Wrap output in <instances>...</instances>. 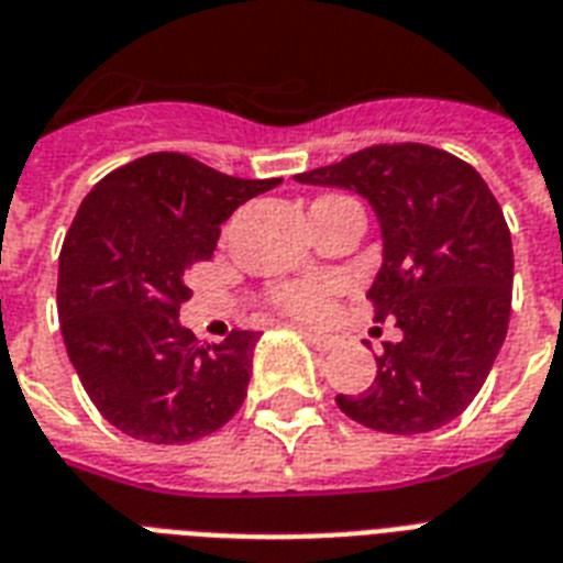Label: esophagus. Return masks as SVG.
I'll return each mask as SVG.
<instances>
[{"instance_id":"obj_1","label":"esophagus","mask_w":563,"mask_h":563,"mask_svg":"<svg viewBox=\"0 0 563 563\" xmlns=\"http://www.w3.org/2000/svg\"><path fill=\"white\" fill-rule=\"evenodd\" d=\"M303 335H307L309 342L316 344L318 351H333L335 344H339V339L330 333H316V330H303Z\"/></svg>"}]
</instances>
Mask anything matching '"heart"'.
Returning a JSON list of instances; mask_svg holds the SVG:
<instances>
[{"instance_id":"obj_1","label":"heart","mask_w":563,"mask_h":563,"mask_svg":"<svg viewBox=\"0 0 563 563\" xmlns=\"http://www.w3.org/2000/svg\"><path fill=\"white\" fill-rule=\"evenodd\" d=\"M339 295V283L324 274H309L300 280L280 283L272 291L274 307L300 321H321L333 307V298Z\"/></svg>"}]
</instances>
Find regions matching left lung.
Masks as SVG:
<instances>
[{
    "instance_id": "8db88e82",
    "label": "left lung",
    "mask_w": 563,
    "mask_h": 563,
    "mask_svg": "<svg viewBox=\"0 0 563 563\" xmlns=\"http://www.w3.org/2000/svg\"><path fill=\"white\" fill-rule=\"evenodd\" d=\"M353 189L374 207L383 265L374 321H397L368 391L339 394L362 427L418 435L459 418L488 379L511 316L515 254L497 198L471 163L420 143L371 145L295 175Z\"/></svg>"
}]
</instances>
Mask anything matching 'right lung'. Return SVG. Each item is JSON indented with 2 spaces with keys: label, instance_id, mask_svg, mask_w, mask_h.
<instances>
[{
  "label": "right lung",
  "instance_id": "obj_1",
  "mask_svg": "<svg viewBox=\"0 0 563 563\" xmlns=\"http://www.w3.org/2000/svg\"><path fill=\"white\" fill-rule=\"evenodd\" d=\"M277 184L157 152L110 172L81 201L57 265L60 333L84 391L125 435L189 444L239 411L260 333L198 342L178 321L192 298L184 274L210 260L239 203Z\"/></svg>",
  "mask_w": 563,
  "mask_h": 563
}]
</instances>
